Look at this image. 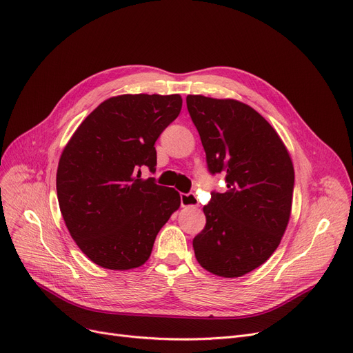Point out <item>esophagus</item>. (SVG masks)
I'll list each match as a JSON object with an SVG mask.
<instances>
[{
	"mask_svg": "<svg viewBox=\"0 0 353 353\" xmlns=\"http://www.w3.org/2000/svg\"><path fill=\"white\" fill-rule=\"evenodd\" d=\"M181 199V207H196L197 205V197L194 193H183L180 196Z\"/></svg>",
	"mask_w": 353,
	"mask_h": 353,
	"instance_id": "1",
	"label": "esophagus"
}]
</instances>
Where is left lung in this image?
<instances>
[{
	"instance_id": "obj_1",
	"label": "left lung",
	"mask_w": 353,
	"mask_h": 353,
	"mask_svg": "<svg viewBox=\"0 0 353 353\" xmlns=\"http://www.w3.org/2000/svg\"><path fill=\"white\" fill-rule=\"evenodd\" d=\"M211 173H225V193L204 205L205 227L193 240L199 264L237 278L264 264L287 230L294 164L276 130L236 99L187 95Z\"/></svg>"
}]
</instances>
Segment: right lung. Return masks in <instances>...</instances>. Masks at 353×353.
I'll return each instance as SVG.
<instances>
[{"label": "right lung", "mask_w": 353, "mask_h": 353, "mask_svg": "<svg viewBox=\"0 0 353 353\" xmlns=\"http://www.w3.org/2000/svg\"><path fill=\"white\" fill-rule=\"evenodd\" d=\"M181 97L119 95L86 116L62 150L57 194L66 228L99 267L143 265L160 228L180 207L172 187L140 179L156 166L154 143L181 110Z\"/></svg>", "instance_id": "obj_1"}]
</instances>
